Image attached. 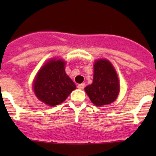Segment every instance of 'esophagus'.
<instances>
[{
	"mask_svg": "<svg viewBox=\"0 0 156 156\" xmlns=\"http://www.w3.org/2000/svg\"><path fill=\"white\" fill-rule=\"evenodd\" d=\"M84 87H85V84H84V83H82V84H80L78 85V88L80 90H83Z\"/></svg>",
	"mask_w": 156,
	"mask_h": 156,
	"instance_id": "esophagus-1",
	"label": "esophagus"
}]
</instances>
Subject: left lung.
I'll return each instance as SVG.
<instances>
[{"mask_svg": "<svg viewBox=\"0 0 156 156\" xmlns=\"http://www.w3.org/2000/svg\"><path fill=\"white\" fill-rule=\"evenodd\" d=\"M93 83L84 88L90 101L97 106L108 105L117 99L120 85L113 66L107 59H97L94 64Z\"/></svg>", "mask_w": 156, "mask_h": 156, "instance_id": "left-lung-1", "label": "left lung"}]
</instances>
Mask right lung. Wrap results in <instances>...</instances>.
<instances>
[{
  "label": "right lung",
  "instance_id": "obj_1",
  "mask_svg": "<svg viewBox=\"0 0 156 156\" xmlns=\"http://www.w3.org/2000/svg\"><path fill=\"white\" fill-rule=\"evenodd\" d=\"M65 65L62 59L49 60L39 70L34 81L36 97L50 106L62 103L76 88L66 73Z\"/></svg>",
  "mask_w": 156,
  "mask_h": 156
}]
</instances>
